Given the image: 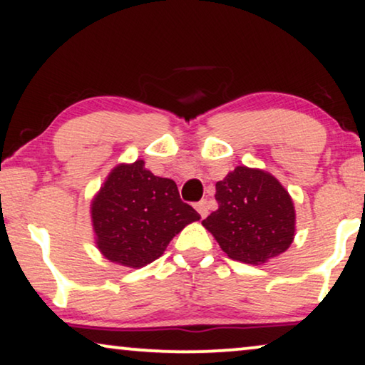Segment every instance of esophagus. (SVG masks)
I'll list each match as a JSON object with an SVG mask.
<instances>
[{"label": "esophagus", "instance_id": "34e87169", "mask_svg": "<svg viewBox=\"0 0 365 365\" xmlns=\"http://www.w3.org/2000/svg\"><path fill=\"white\" fill-rule=\"evenodd\" d=\"M195 208H197V211H198L201 217L208 216V203H206V200L198 201V203L195 205Z\"/></svg>", "mask_w": 365, "mask_h": 365}]
</instances>
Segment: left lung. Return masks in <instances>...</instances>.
<instances>
[{
	"instance_id": "left-lung-1",
	"label": "left lung",
	"mask_w": 365,
	"mask_h": 365,
	"mask_svg": "<svg viewBox=\"0 0 365 365\" xmlns=\"http://www.w3.org/2000/svg\"><path fill=\"white\" fill-rule=\"evenodd\" d=\"M217 210L203 226L231 259L264 264L285 252L295 235V208L270 173L236 167L216 183Z\"/></svg>"
}]
</instances>
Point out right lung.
<instances>
[{
	"label": "right lung",
	"mask_w": 365,
	"mask_h": 365,
	"mask_svg": "<svg viewBox=\"0 0 365 365\" xmlns=\"http://www.w3.org/2000/svg\"><path fill=\"white\" fill-rule=\"evenodd\" d=\"M91 220L101 254L135 269L160 257L172 237L200 215L182 201L175 182L135 160L108 175L91 203Z\"/></svg>",
	"instance_id": "1"
}]
</instances>
